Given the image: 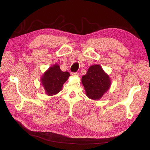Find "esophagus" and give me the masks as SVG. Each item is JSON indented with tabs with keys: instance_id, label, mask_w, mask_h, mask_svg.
<instances>
[{
	"instance_id": "1",
	"label": "esophagus",
	"mask_w": 150,
	"mask_h": 150,
	"mask_svg": "<svg viewBox=\"0 0 150 150\" xmlns=\"http://www.w3.org/2000/svg\"><path fill=\"white\" fill-rule=\"evenodd\" d=\"M73 76H79V74L78 73V72H75V73H72V74Z\"/></svg>"
}]
</instances>
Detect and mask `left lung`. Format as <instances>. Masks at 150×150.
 <instances>
[{"mask_svg":"<svg viewBox=\"0 0 150 150\" xmlns=\"http://www.w3.org/2000/svg\"><path fill=\"white\" fill-rule=\"evenodd\" d=\"M81 82L87 96L94 100L101 99L111 86V79L100 65L91 66Z\"/></svg>","mask_w":150,"mask_h":150,"instance_id":"8db88e82","label":"left lung"}]
</instances>
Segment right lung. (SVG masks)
<instances>
[{
	"label": "right lung",
	"instance_id": "add662e5",
	"mask_svg": "<svg viewBox=\"0 0 150 150\" xmlns=\"http://www.w3.org/2000/svg\"><path fill=\"white\" fill-rule=\"evenodd\" d=\"M69 76L68 72L62 71L57 63L49 67L41 78V83L46 94L52 96L59 93L63 83L68 80Z\"/></svg>",
	"mask_w": 150,
	"mask_h": 150
}]
</instances>
